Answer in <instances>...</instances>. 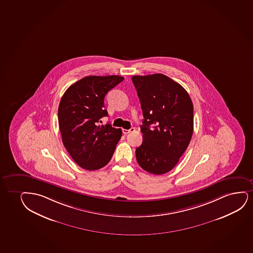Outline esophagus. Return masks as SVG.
Returning <instances> with one entry per match:
<instances>
[{
	"label": "esophagus",
	"mask_w": 253,
	"mask_h": 253,
	"mask_svg": "<svg viewBox=\"0 0 253 253\" xmlns=\"http://www.w3.org/2000/svg\"><path fill=\"white\" fill-rule=\"evenodd\" d=\"M134 127H131L129 130H126V129H122V132L124 133V134H128L129 132H131V131H134Z\"/></svg>",
	"instance_id": "obj_1"
}]
</instances>
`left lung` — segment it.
<instances>
[{"label": "left lung", "mask_w": 253, "mask_h": 253, "mask_svg": "<svg viewBox=\"0 0 253 253\" xmlns=\"http://www.w3.org/2000/svg\"><path fill=\"white\" fill-rule=\"evenodd\" d=\"M144 121L143 143L136 149L138 165L160 175L175 166L193 132V105L179 84L162 74L132 76Z\"/></svg>", "instance_id": "obj_1"}]
</instances>
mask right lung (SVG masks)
Returning a JSON list of instances; mask_svg holds the SVG:
<instances>
[{
  "mask_svg": "<svg viewBox=\"0 0 253 253\" xmlns=\"http://www.w3.org/2000/svg\"><path fill=\"white\" fill-rule=\"evenodd\" d=\"M123 80L118 75L87 76L72 84L61 97L58 122L62 143L74 162L84 169L106 166L122 138V129L99 123L108 115L106 94Z\"/></svg>",
  "mask_w": 253,
  "mask_h": 253,
  "instance_id": "add662e5",
  "label": "right lung"
}]
</instances>
